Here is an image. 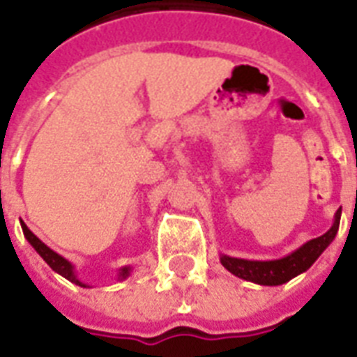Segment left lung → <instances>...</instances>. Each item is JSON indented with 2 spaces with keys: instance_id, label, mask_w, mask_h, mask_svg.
Listing matches in <instances>:
<instances>
[{
  "instance_id": "8db88e82",
  "label": "left lung",
  "mask_w": 357,
  "mask_h": 357,
  "mask_svg": "<svg viewBox=\"0 0 357 357\" xmlns=\"http://www.w3.org/2000/svg\"><path fill=\"white\" fill-rule=\"evenodd\" d=\"M341 222V209H337L333 225L320 238L303 243L299 249L292 251L290 255L277 260H245V258H234L228 255H221V264L232 273V275L243 279V281L257 282L264 287H279L284 284L299 273H303L317 262V258L322 255L330 243L335 239L337 230Z\"/></svg>"
}]
</instances>
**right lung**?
Instances as JSON below:
<instances>
[{
	"label": "right lung",
	"mask_w": 357,
	"mask_h": 357,
	"mask_svg": "<svg viewBox=\"0 0 357 357\" xmlns=\"http://www.w3.org/2000/svg\"><path fill=\"white\" fill-rule=\"evenodd\" d=\"M20 225H22V230H24V236H26V239L29 241V245L33 247L35 251L39 252V257L43 258V260H45V262L48 264V266H50L54 271H56V273H59L61 277H65L67 281L75 282V284H78V287L89 288L86 282H82L80 279L76 277L75 266H73V264H70L67 258H63L56 251H52L48 245L43 243V241H40V239L37 238V236H35V234L31 232V230H29L26 225H24V221H20ZM130 271H132V269H130V266H123V268L118 271V281H123V279H127V277L130 275Z\"/></svg>",
	"instance_id": "add662e5"
}]
</instances>
